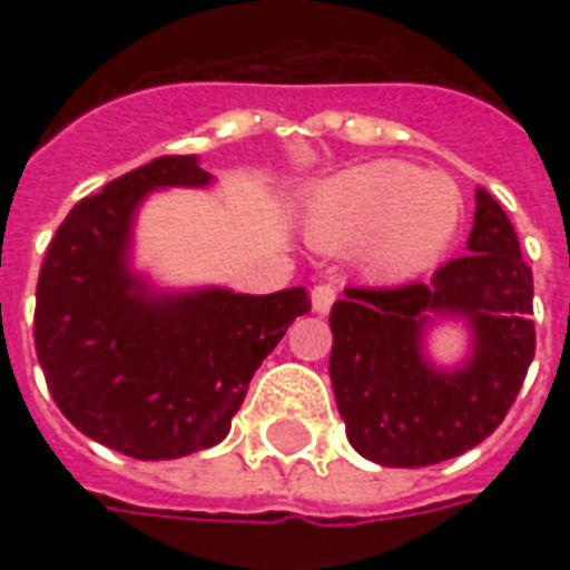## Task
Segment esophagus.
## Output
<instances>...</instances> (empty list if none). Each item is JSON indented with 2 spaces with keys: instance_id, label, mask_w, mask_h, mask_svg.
I'll list each match as a JSON object with an SVG mask.
<instances>
[{
  "instance_id": "obj_1",
  "label": "esophagus",
  "mask_w": 570,
  "mask_h": 570,
  "mask_svg": "<svg viewBox=\"0 0 570 570\" xmlns=\"http://www.w3.org/2000/svg\"><path fill=\"white\" fill-rule=\"evenodd\" d=\"M337 302V289L331 284H320L311 289V304H313V313H328L331 304Z\"/></svg>"
}]
</instances>
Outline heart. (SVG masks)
Segmentation results:
<instances>
[{
  "instance_id": "b5f03b06",
  "label": "heart",
  "mask_w": 570,
  "mask_h": 570,
  "mask_svg": "<svg viewBox=\"0 0 570 570\" xmlns=\"http://www.w3.org/2000/svg\"><path fill=\"white\" fill-rule=\"evenodd\" d=\"M464 215L459 183L399 159L352 165L322 180L304 206V233L322 250H352L370 281L399 284L446 254Z\"/></svg>"
}]
</instances>
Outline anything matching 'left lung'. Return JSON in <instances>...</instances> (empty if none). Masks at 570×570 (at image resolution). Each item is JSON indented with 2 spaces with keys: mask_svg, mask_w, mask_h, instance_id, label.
<instances>
[{
  "mask_svg": "<svg viewBox=\"0 0 570 570\" xmlns=\"http://www.w3.org/2000/svg\"><path fill=\"white\" fill-rule=\"evenodd\" d=\"M532 272L503 206L476 189L468 257L429 284L346 289L331 307V384L348 443L381 468L455 459L503 423L535 355ZM441 318L464 321L471 352L438 367L424 352Z\"/></svg>",
  "mask_w": 570,
  "mask_h": 570,
  "instance_id": "8db88e82",
  "label": "left lung"
}]
</instances>
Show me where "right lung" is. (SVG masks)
<instances>
[{
    "mask_svg": "<svg viewBox=\"0 0 570 570\" xmlns=\"http://www.w3.org/2000/svg\"><path fill=\"white\" fill-rule=\"evenodd\" d=\"M209 183L197 156H159L79 200L40 266L35 348L49 393L79 432L132 459L222 443L259 364L311 311L304 286L159 289L132 268L147 195Z\"/></svg>",
    "mask_w": 570,
    "mask_h": 570,
    "instance_id": "add662e5",
    "label": "right lung"
}]
</instances>
